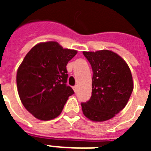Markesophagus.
Here are the masks:
<instances>
[{
    "mask_svg": "<svg viewBox=\"0 0 151 151\" xmlns=\"http://www.w3.org/2000/svg\"><path fill=\"white\" fill-rule=\"evenodd\" d=\"M73 90H74V91L76 93L77 90H78V85H76V86H74V87H73Z\"/></svg>",
    "mask_w": 151,
    "mask_h": 151,
    "instance_id": "esophagus-1",
    "label": "esophagus"
}]
</instances>
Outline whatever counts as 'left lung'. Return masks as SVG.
<instances>
[{
    "label": "left lung",
    "mask_w": 151,
    "mask_h": 151,
    "mask_svg": "<svg viewBox=\"0 0 151 151\" xmlns=\"http://www.w3.org/2000/svg\"><path fill=\"white\" fill-rule=\"evenodd\" d=\"M93 71L91 97L82 103L85 116L94 122L110 119L126 106L134 84L128 64L112 50L83 51Z\"/></svg>",
    "instance_id": "8db88e82"
}]
</instances>
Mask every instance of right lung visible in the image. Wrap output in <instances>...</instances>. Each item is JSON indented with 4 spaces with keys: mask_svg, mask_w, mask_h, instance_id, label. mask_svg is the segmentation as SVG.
Wrapping results in <instances>:
<instances>
[{
    "mask_svg": "<svg viewBox=\"0 0 151 151\" xmlns=\"http://www.w3.org/2000/svg\"><path fill=\"white\" fill-rule=\"evenodd\" d=\"M76 54L56 41H47L35 45L21 63L17 73L18 94L35 118L47 121L57 117L74 94L66 85V65Z\"/></svg>",
    "mask_w": 151,
    "mask_h": 151,
    "instance_id": "add662e5",
    "label": "right lung"
}]
</instances>
